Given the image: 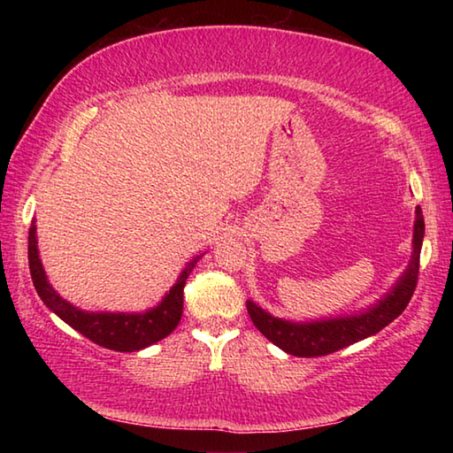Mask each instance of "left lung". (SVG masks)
<instances>
[{"label": "left lung", "instance_id": "1", "mask_svg": "<svg viewBox=\"0 0 453 453\" xmlns=\"http://www.w3.org/2000/svg\"><path fill=\"white\" fill-rule=\"evenodd\" d=\"M424 232V216H421V208L418 205L416 224H413V251L408 270L403 272L395 286L378 303H373L372 308L354 313V316L319 321H289L270 316L265 310L248 300L245 305H248L251 321L272 343H275L286 354L297 357L327 356L337 349L351 346V343L362 342L365 337L375 335L408 308L413 291H416Z\"/></svg>", "mask_w": 453, "mask_h": 453}]
</instances>
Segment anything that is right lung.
Returning <instances> with one entry per match:
<instances>
[{"instance_id":"right-lung-1","label":"right lung","mask_w":453,"mask_h":453,"mask_svg":"<svg viewBox=\"0 0 453 453\" xmlns=\"http://www.w3.org/2000/svg\"><path fill=\"white\" fill-rule=\"evenodd\" d=\"M27 257L29 272H32L34 286L42 302L56 313L58 318L72 326L75 332L86 335L97 346L113 349V351H140L148 346H153L159 340L170 335L178 327L183 311V286H186L188 275L194 270L197 256L183 267L178 281L164 296L156 308L143 313H126V311H83L75 308L73 303L65 302L48 281V275L43 272L40 250H37L35 226L29 227L27 237Z\"/></svg>"}]
</instances>
